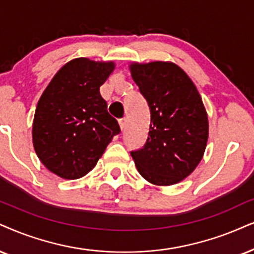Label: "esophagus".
<instances>
[{
    "instance_id": "34e87169",
    "label": "esophagus",
    "mask_w": 254,
    "mask_h": 254,
    "mask_svg": "<svg viewBox=\"0 0 254 254\" xmlns=\"http://www.w3.org/2000/svg\"><path fill=\"white\" fill-rule=\"evenodd\" d=\"M118 123H120L121 129L123 131L125 129V127H127V120H125V118H121V120L118 121Z\"/></svg>"
}]
</instances>
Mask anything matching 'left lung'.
Returning a JSON list of instances; mask_svg holds the SVG:
<instances>
[{"instance_id":"obj_1","label":"left lung","mask_w":254,"mask_h":254,"mask_svg":"<svg viewBox=\"0 0 254 254\" xmlns=\"http://www.w3.org/2000/svg\"><path fill=\"white\" fill-rule=\"evenodd\" d=\"M130 69L151 114L145 144L130 153L147 182L176 184L203 158L208 137L203 101L189 76L176 64L136 63Z\"/></svg>"}]
</instances>
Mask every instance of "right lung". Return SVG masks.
<instances>
[{
	"instance_id": "right-lung-1",
	"label": "right lung",
	"mask_w": 254,
	"mask_h": 254,
	"mask_svg": "<svg viewBox=\"0 0 254 254\" xmlns=\"http://www.w3.org/2000/svg\"><path fill=\"white\" fill-rule=\"evenodd\" d=\"M115 65L76 59L51 79L38 101L33 142L44 166L64 179L85 176L121 132L99 92Z\"/></svg>"
}]
</instances>
